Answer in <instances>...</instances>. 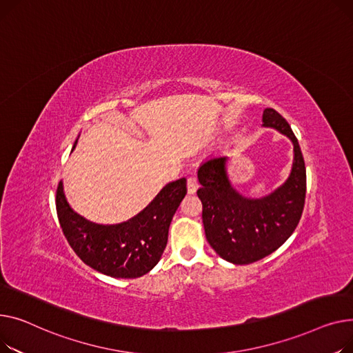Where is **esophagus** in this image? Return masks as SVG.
<instances>
[{"instance_id": "34e87169", "label": "esophagus", "mask_w": 353, "mask_h": 353, "mask_svg": "<svg viewBox=\"0 0 353 353\" xmlns=\"http://www.w3.org/2000/svg\"><path fill=\"white\" fill-rule=\"evenodd\" d=\"M198 179L195 176H190L188 181H186V188H188V194H195L198 190Z\"/></svg>"}]
</instances>
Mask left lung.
Returning a JSON list of instances; mask_svg holds the SVG:
<instances>
[{"label":"left lung","instance_id":"obj_1","mask_svg":"<svg viewBox=\"0 0 353 353\" xmlns=\"http://www.w3.org/2000/svg\"><path fill=\"white\" fill-rule=\"evenodd\" d=\"M262 127L278 131L294 145L291 172L272 192L250 198L236 191L228 174V155H214L198 168L196 194L206 239L222 259L235 265L275 252L296 230L305 205L306 170L294 131L272 108L263 110Z\"/></svg>","mask_w":353,"mask_h":353}]
</instances>
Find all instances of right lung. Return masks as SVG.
<instances>
[{
    "label": "right lung",
    "instance_id": "right-lung-1",
    "mask_svg": "<svg viewBox=\"0 0 353 353\" xmlns=\"http://www.w3.org/2000/svg\"><path fill=\"white\" fill-rule=\"evenodd\" d=\"M74 142L71 152L75 150ZM186 195V179L167 183L128 221L95 223L77 214L67 201L64 183L57 190V215L68 243L81 261L112 278H139L159 262L168 242L171 221Z\"/></svg>",
    "mask_w": 353,
    "mask_h": 353
}]
</instances>
